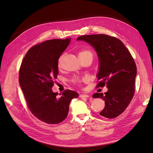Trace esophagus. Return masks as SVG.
<instances>
[{
    "mask_svg": "<svg viewBox=\"0 0 153 153\" xmlns=\"http://www.w3.org/2000/svg\"><path fill=\"white\" fill-rule=\"evenodd\" d=\"M79 97L80 98H88V97H89V95H87V94H81V95H79Z\"/></svg>",
    "mask_w": 153,
    "mask_h": 153,
    "instance_id": "1",
    "label": "esophagus"
}]
</instances>
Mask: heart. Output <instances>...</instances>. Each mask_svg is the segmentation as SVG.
Wrapping results in <instances>:
<instances>
[{
  "instance_id": "1",
  "label": "heart",
  "mask_w": 153,
  "mask_h": 153,
  "mask_svg": "<svg viewBox=\"0 0 153 153\" xmlns=\"http://www.w3.org/2000/svg\"><path fill=\"white\" fill-rule=\"evenodd\" d=\"M89 55H91V56H92V53L91 51H88V50H84V51H82L79 53V57H84V56H89ZM61 60H62V57H61L59 60H58V66H61ZM73 81L76 83H79L80 82V80L76 78V79H73Z\"/></svg>"
}]
</instances>
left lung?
<instances>
[{"mask_svg": "<svg viewBox=\"0 0 153 153\" xmlns=\"http://www.w3.org/2000/svg\"><path fill=\"white\" fill-rule=\"evenodd\" d=\"M77 40L94 48L99 58L97 77L100 82L97 87L107 84V92L92 96L105 101L100 115L108 118L118 117L129 105L134 93L137 69L131 54L120 39L107 35H82Z\"/></svg>", "mask_w": 153, "mask_h": 153, "instance_id": "1", "label": "left lung"}]
</instances>
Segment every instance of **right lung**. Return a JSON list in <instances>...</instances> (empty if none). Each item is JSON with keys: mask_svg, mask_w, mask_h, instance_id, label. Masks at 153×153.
I'll use <instances>...</instances> for the list:
<instances>
[{"mask_svg": "<svg viewBox=\"0 0 153 153\" xmlns=\"http://www.w3.org/2000/svg\"><path fill=\"white\" fill-rule=\"evenodd\" d=\"M71 38L47 40L31 48L22 62L19 84L28 107L37 118L57 124L68 115L72 99L79 94L66 90L59 97L51 88L58 74V60L68 46Z\"/></svg>", "mask_w": 153, "mask_h": 153, "instance_id": "right-lung-1", "label": "right lung"}]
</instances>
